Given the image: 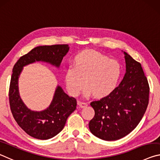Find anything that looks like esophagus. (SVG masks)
I'll use <instances>...</instances> for the list:
<instances>
[{"label":"esophagus","mask_w":160,"mask_h":160,"mask_svg":"<svg viewBox=\"0 0 160 160\" xmlns=\"http://www.w3.org/2000/svg\"><path fill=\"white\" fill-rule=\"evenodd\" d=\"M78 105L79 106V107H81V108H85V107L87 106V103L82 101H78Z\"/></svg>","instance_id":"esophagus-1"}]
</instances>
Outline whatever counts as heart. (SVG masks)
<instances>
[{"label": "heart", "instance_id": "1", "mask_svg": "<svg viewBox=\"0 0 160 160\" xmlns=\"http://www.w3.org/2000/svg\"><path fill=\"white\" fill-rule=\"evenodd\" d=\"M65 72V83L72 95H79L85 83V96L106 97L113 92L122 75L120 63L101 52L86 49L74 57Z\"/></svg>", "mask_w": 160, "mask_h": 160}]
</instances>
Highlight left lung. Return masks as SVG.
Masks as SVG:
<instances>
[{
  "label": "left lung",
  "mask_w": 160,
  "mask_h": 160,
  "mask_svg": "<svg viewBox=\"0 0 160 160\" xmlns=\"http://www.w3.org/2000/svg\"><path fill=\"white\" fill-rule=\"evenodd\" d=\"M124 54L126 72L120 85L110 95L91 103L95 115L88 127L103 140H119L132 132L149 103L150 87L140 63L126 52Z\"/></svg>",
  "instance_id": "left-lung-1"
}]
</instances>
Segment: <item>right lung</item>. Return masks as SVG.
<instances>
[{
	"mask_svg": "<svg viewBox=\"0 0 160 160\" xmlns=\"http://www.w3.org/2000/svg\"><path fill=\"white\" fill-rule=\"evenodd\" d=\"M69 49L68 44L37 47L21 57L12 69L9 88L10 110L18 125L36 139H50L61 132L68 117L77 108V102L75 98L64 93L61 86H57L48 108L42 111H31L20 96L18 78L23 67L35 62H44L59 68Z\"/></svg>",
	"mask_w": 160,
	"mask_h": 160,
	"instance_id": "right-lung-1",
	"label": "right lung"
}]
</instances>
